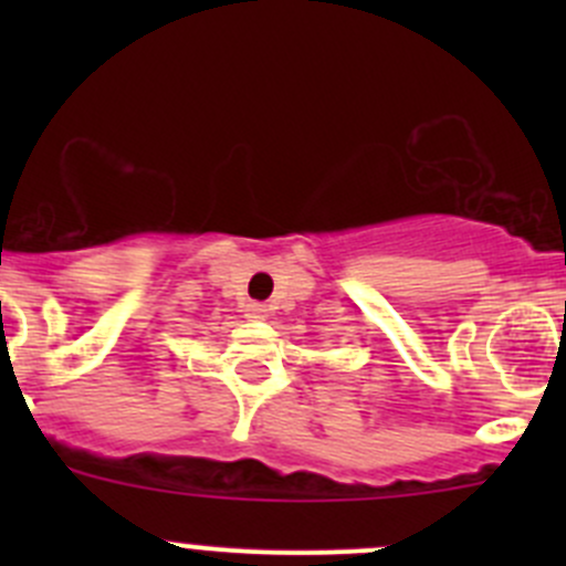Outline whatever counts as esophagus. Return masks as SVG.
<instances>
[{
    "instance_id": "1",
    "label": "esophagus",
    "mask_w": 566,
    "mask_h": 566,
    "mask_svg": "<svg viewBox=\"0 0 566 566\" xmlns=\"http://www.w3.org/2000/svg\"><path fill=\"white\" fill-rule=\"evenodd\" d=\"M268 315L265 304H256V301H251V304L247 306V317H254V319H262Z\"/></svg>"
}]
</instances>
